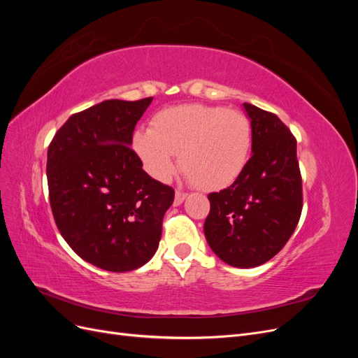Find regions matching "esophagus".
Returning a JSON list of instances; mask_svg holds the SVG:
<instances>
[{
    "instance_id": "esophagus-1",
    "label": "esophagus",
    "mask_w": 358,
    "mask_h": 358,
    "mask_svg": "<svg viewBox=\"0 0 358 358\" xmlns=\"http://www.w3.org/2000/svg\"><path fill=\"white\" fill-rule=\"evenodd\" d=\"M187 196H188L187 192H183V191H176V194H175V206L182 204V201L187 199Z\"/></svg>"
}]
</instances>
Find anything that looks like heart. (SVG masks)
<instances>
[{
    "label": "heart",
    "mask_w": 358,
    "mask_h": 358,
    "mask_svg": "<svg viewBox=\"0 0 358 358\" xmlns=\"http://www.w3.org/2000/svg\"><path fill=\"white\" fill-rule=\"evenodd\" d=\"M133 148L146 171L167 180L180 169L204 191L231 187L245 171L252 149L249 119L220 106L180 104L157 112L148 129L133 136Z\"/></svg>",
    "instance_id": "obj_1"
}]
</instances>
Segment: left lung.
Masks as SVG:
<instances>
[{"label":"left lung","mask_w":358,"mask_h":358,"mask_svg":"<svg viewBox=\"0 0 358 358\" xmlns=\"http://www.w3.org/2000/svg\"><path fill=\"white\" fill-rule=\"evenodd\" d=\"M251 119L252 157L231 187L210 192L204 236L234 267H257L285 246L303 208L296 137L280 119L243 103Z\"/></svg>","instance_id":"obj_1"}]
</instances>
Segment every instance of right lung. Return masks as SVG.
<instances>
[{
    "instance_id": "obj_1",
    "label": "right lung",
    "mask_w": 358,
    "mask_h": 358,
    "mask_svg": "<svg viewBox=\"0 0 358 358\" xmlns=\"http://www.w3.org/2000/svg\"><path fill=\"white\" fill-rule=\"evenodd\" d=\"M152 96L106 100L71 115L48 149L53 220L73 251L109 272H129L154 257L175 189L150 178L131 149Z\"/></svg>"
}]
</instances>
